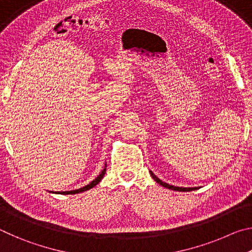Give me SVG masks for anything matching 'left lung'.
<instances>
[{
    "mask_svg": "<svg viewBox=\"0 0 252 252\" xmlns=\"http://www.w3.org/2000/svg\"><path fill=\"white\" fill-rule=\"evenodd\" d=\"M150 174L151 177L155 179V181H157L158 183H159L160 186L167 188V189H171V190H174V191H182V192H185V191H193V190H197L198 188L194 187V188H183V187H174V186H171L169 185V183H165L163 181H161L159 178H158L155 173H153L152 171H150Z\"/></svg>",
    "mask_w": 252,
    "mask_h": 252,
    "instance_id": "obj_1",
    "label": "left lung"
}]
</instances>
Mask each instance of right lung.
<instances>
[{
    "label": "right lung",
    "instance_id": "right-lung-1",
    "mask_svg": "<svg viewBox=\"0 0 252 252\" xmlns=\"http://www.w3.org/2000/svg\"><path fill=\"white\" fill-rule=\"evenodd\" d=\"M105 170H106V164L104 165V169L102 170L99 176H97L94 179V180L89 183V185L84 186L83 188H80V189H76V190H71V191H55V192H53V193H57V194H75V193L83 192V191L90 190V189H92V188H94L97 185V183H99L102 180V178H103L104 174H105ZM50 192H51V191H50Z\"/></svg>",
    "mask_w": 252,
    "mask_h": 252
}]
</instances>
